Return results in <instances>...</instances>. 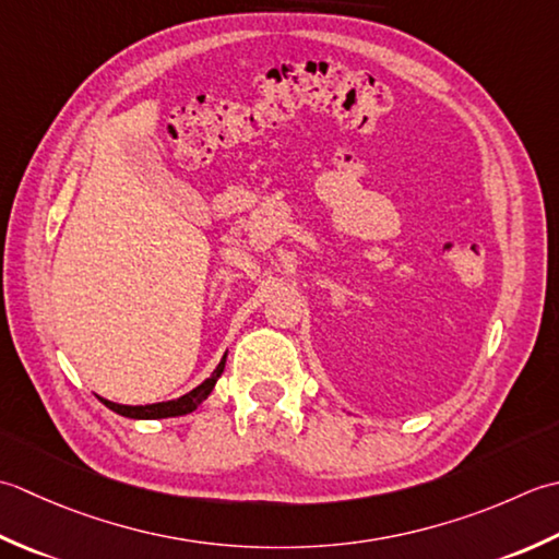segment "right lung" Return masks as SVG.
Wrapping results in <instances>:
<instances>
[{
    "label": "right lung",
    "instance_id": "right-lung-1",
    "mask_svg": "<svg viewBox=\"0 0 559 559\" xmlns=\"http://www.w3.org/2000/svg\"><path fill=\"white\" fill-rule=\"evenodd\" d=\"M224 364H226V355L222 357L219 364H216V369L212 371L210 379H204L190 393L176 397V401H164V403H152V405H120V403H110V401H106V397H100V403H104L108 409H112V413L130 417V419H164V417L188 415V413H192V409H198L204 401H207V395L212 393L216 381H219V376L224 373Z\"/></svg>",
    "mask_w": 559,
    "mask_h": 559
}]
</instances>
